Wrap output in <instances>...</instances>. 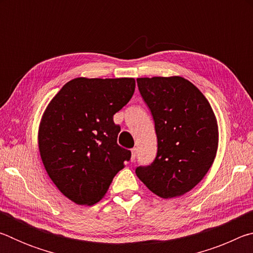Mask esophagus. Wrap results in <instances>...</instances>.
Masks as SVG:
<instances>
[{"label": "esophagus", "mask_w": 253, "mask_h": 253, "mask_svg": "<svg viewBox=\"0 0 253 253\" xmlns=\"http://www.w3.org/2000/svg\"><path fill=\"white\" fill-rule=\"evenodd\" d=\"M136 154H137V149H136V148H131V157H130L131 162H132V161H135V158H136Z\"/></svg>", "instance_id": "34e87169"}]
</instances>
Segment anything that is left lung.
Returning a JSON list of instances; mask_svg holds the SVG:
<instances>
[{"mask_svg": "<svg viewBox=\"0 0 253 253\" xmlns=\"http://www.w3.org/2000/svg\"><path fill=\"white\" fill-rule=\"evenodd\" d=\"M143 99L152 111L157 155L136 175L163 199L190 192L202 181L216 156L219 127L207 98L179 76L137 78Z\"/></svg>", "mask_w": 253, "mask_h": 253, "instance_id": "8db88e82", "label": "left lung"}]
</instances>
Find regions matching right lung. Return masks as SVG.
I'll return each mask as SVG.
<instances>
[{"label":"right lung","instance_id":"1","mask_svg":"<svg viewBox=\"0 0 253 253\" xmlns=\"http://www.w3.org/2000/svg\"><path fill=\"white\" fill-rule=\"evenodd\" d=\"M134 78L79 77L60 89L42 115L38 145L44 169L61 193L79 205L104 198L131 153L117 144L114 115L135 91Z\"/></svg>","mask_w":253,"mask_h":253}]
</instances>
